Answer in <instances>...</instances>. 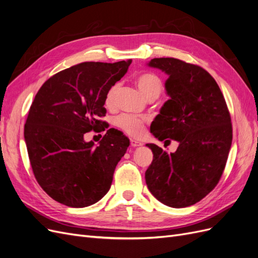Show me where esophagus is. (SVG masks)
Here are the masks:
<instances>
[{"instance_id":"obj_1","label":"esophagus","mask_w":258,"mask_h":258,"mask_svg":"<svg viewBox=\"0 0 258 258\" xmlns=\"http://www.w3.org/2000/svg\"><path fill=\"white\" fill-rule=\"evenodd\" d=\"M131 146H132V147H134V148H136V147L143 146V144H141L140 141H138V140H136V139H131Z\"/></svg>"}]
</instances>
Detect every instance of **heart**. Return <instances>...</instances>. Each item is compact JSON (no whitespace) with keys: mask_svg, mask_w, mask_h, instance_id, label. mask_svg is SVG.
<instances>
[{"mask_svg":"<svg viewBox=\"0 0 258 258\" xmlns=\"http://www.w3.org/2000/svg\"><path fill=\"white\" fill-rule=\"evenodd\" d=\"M135 82L140 90V92L144 94V96L147 99L151 98H157L161 93L163 85L161 79L156 76L153 73H143L139 74L135 78ZM119 87L118 85H113L109 90L107 91V93L104 97V105L107 108H110L114 104L115 95L118 93ZM146 120L143 118L134 117L131 114H121L115 119L114 123L115 125L120 127L122 131H124L126 134L131 136H139L144 131Z\"/></svg>","mask_w":258,"mask_h":258,"instance_id":"1","label":"heart"}]
</instances>
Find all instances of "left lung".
I'll use <instances>...</instances> for the list:
<instances>
[{
    "instance_id": "obj_1",
    "label": "left lung",
    "mask_w": 258,
    "mask_h": 258,
    "mask_svg": "<svg viewBox=\"0 0 258 258\" xmlns=\"http://www.w3.org/2000/svg\"><path fill=\"white\" fill-rule=\"evenodd\" d=\"M148 65L168 75L169 99L152 122L151 133L161 141H178L179 147L167 153L146 145L153 152L146 183L166 206H192L211 192L225 168L232 140L228 108L217 81L201 66L173 57H155Z\"/></svg>"
}]
</instances>
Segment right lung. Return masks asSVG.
I'll return each mask as SVG.
<instances>
[{
  "mask_svg": "<svg viewBox=\"0 0 258 258\" xmlns=\"http://www.w3.org/2000/svg\"><path fill=\"white\" fill-rule=\"evenodd\" d=\"M132 60L84 62L53 75L38 90L24 125L33 172L55 202L73 208L97 203L110 188L115 166L130 139L109 128L95 146L90 131H105L107 91L128 70Z\"/></svg>",
  "mask_w": 258,
  "mask_h": 258,
  "instance_id": "1",
  "label": "right lung"
}]
</instances>
